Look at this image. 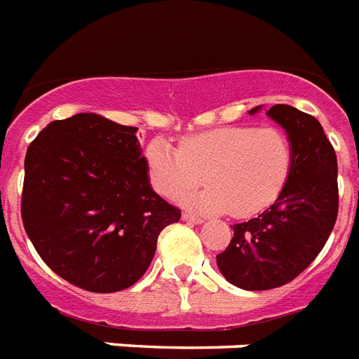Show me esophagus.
<instances>
[{
	"instance_id": "34e87169",
	"label": "esophagus",
	"mask_w": 359,
	"mask_h": 359,
	"mask_svg": "<svg viewBox=\"0 0 359 359\" xmlns=\"http://www.w3.org/2000/svg\"><path fill=\"white\" fill-rule=\"evenodd\" d=\"M182 219L185 220V222H191V224H202L203 219H200V217H196V215L193 213H183Z\"/></svg>"
}]
</instances>
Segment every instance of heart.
I'll return each mask as SVG.
<instances>
[{"label": "heart", "mask_w": 359, "mask_h": 359, "mask_svg": "<svg viewBox=\"0 0 359 359\" xmlns=\"http://www.w3.org/2000/svg\"><path fill=\"white\" fill-rule=\"evenodd\" d=\"M151 187L168 200L191 193L205 180L202 193L185 198L203 213L252 217L271 205L287 183L293 148L276 128L226 126L183 137L180 148L154 139L146 146Z\"/></svg>", "instance_id": "b5f03b06"}]
</instances>
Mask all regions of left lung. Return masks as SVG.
I'll return each mask as SVG.
<instances>
[{"instance_id": "obj_1", "label": "left lung", "mask_w": 359, "mask_h": 359, "mask_svg": "<svg viewBox=\"0 0 359 359\" xmlns=\"http://www.w3.org/2000/svg\"><path fill=\"white\" fill-rule=\"evenodd\" d=\"M266 114L285 130L293 148L287 183L271 208L233 224L228 248L217 256L222 276L246 291L282 287L308 269L326 245L339 209L337 157L319 120L282 103Z\"/></svg>"}]
</instances>
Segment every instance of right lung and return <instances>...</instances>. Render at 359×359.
Masks as SVG:
<instances>
[{
    "label": "right lung",
    "instance_id": "obj_1",
    "mask_svg": "<svg viewBox=\"0 0 359 359\" xmlns=\"http://www.w3.org/2000/svg\"><path fill=\"white\" fill-rule=\"evenodd\" d=\"M182 211L151 189L137 128L94 113L55 120L25 154L22 220L51 271L93 293L131 287Z\"/></svg>",
    "mask_w": 359,
    "mask_h": 359
}]
</instances>
